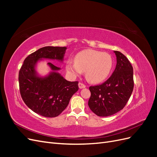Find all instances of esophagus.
<instances>
[{
  "mask_svg": "<svg viewBox=\"0 0 157 157\" xmlns=\"http://www.w3.org/2000/svg\"><path fill=\"white\" fill-rule=\"evenodd\" d=\"M78 87H79V88H80V89H82V88H86V85L84 84L83 83L79 82V83H78Z\"/></svg>",
  "mask_w": 157,
  "mask_h": 157,
  "instance_id": "34e87169",
  "label": "esophagus"
}]
</instances>
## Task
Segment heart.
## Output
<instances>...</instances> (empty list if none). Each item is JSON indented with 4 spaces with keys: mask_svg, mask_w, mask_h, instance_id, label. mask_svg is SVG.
Segmentation results:
<instances>
[{
    "mask_svg": "<svg viewBox=\"0 0 157 157\" xmlns=\"http://www.w3.org/2000/svg\"><path fill=\"white\" fill-rule=\"evenodd\" d=\"M114 59L111 54L94 50H84L75 57V63L69 60L65 65L67 72L73 77L80 76L85 71L88 81L100 83L111 74Z\"/></svg>",
    "mask_w": 157,
    "mask_h": 157,
    "instance_id": "1",
    "label": "heart"
}]
</instances>
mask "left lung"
Here are the masks:
<instances>
[{
    "mask_svg": "<svg viewBox=\"0 0 157 157\" xmlns=\"http://www.w3.org/2000/svg\"><path fill=\"white\" fill-rule=\"evenodd\" d=\"M117 65L112 75L101 85L90 86L88 106L99 117L114 115L124 107L134 89L133 67L126 57L114 51Z\"/></svg>",
    "mask_w": 157,
    "mask_h": 157,
    "instance_id": "obj_1",
    "label": "left lung"
}]
</instances>
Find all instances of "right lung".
Here are the masks:
<instances>
[{
    "instance_id": "obj_1",
    "label": "right lung",
    "mask_w": 157,
    "mask_h": 157,
    "mask_svg": "<svg viewBox=\"0 0 157 157\" xmlns=\"http://www.w3.org/2000/svg\"><path fill=\"white\" fill-rule=\"evenodd\" d=\"M67 48L45 46L28 56L19 72L20 91L23 101L33 111L45 117H56L67 107L73 95L78 90V82L63 78L57 67L47 63L50 73L41 77L37 73V63L43 59L63 62Z\"/></svg>"
}]
</instances>
